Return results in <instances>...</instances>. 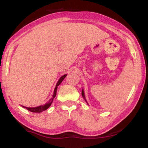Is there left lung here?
Here are the masks:
<instances>
[{
	"instance_id": "left-lung-1",
	"label": "left lung",
	"mask_w": 148,
	"mask_h": 148,
	"mask_svg": "<svg viewBox=\"0 0 148 148\" xmlns=\"http://www.w3.org/2000/svg\"><path fill=\"white\" fill-rule=\"evenodd\" d=\"M82 96H83V97L84 98V99L86 100V98H85V95H84V90H82Z\"/></svg>"
}]
</instances>
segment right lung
Returning a JSON list of instances; mask_svg holds the SVG:
<instances>
[{
    "label": "right lung",
    "instance_id": "1",
    "mask_svg": "<svg viewBox=\"0 0 148 148\" xmlns=\"http://www.w3.org/2000/svg\"><path fill=\"white\" fill-rule=\"evenodd\" d=\"M66 76H67V74H64V75L62 76L60 78V79L58 80V83L56 84V88L55 89H54V92H53V97L51 98L50 99H49V101H48L47 103H46L45 105H42V106H37V107H25V106H23V108H25L27 110H28V111H30V112H33V113H41V112L45 111V110H47V108H49V106L51 105V103L53 102V99L55 98V97L56 96V93H57V89H58V86L60 85L61 83H62V81H63L64 78L66 77Z\"/></svg>",
    "mask_w": 148,
    "mask_h": 148
}]
</instances>
